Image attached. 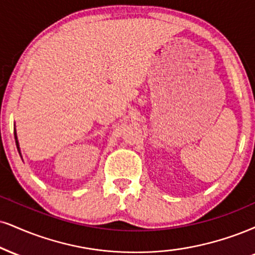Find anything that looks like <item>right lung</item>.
Listing matches in <instances>:
<instances>
[{
  "label": "right lung",
  "mask_w": 255,
  "mask_h": 255,
  "mask_svg": "<svg viewBox=\"0 0 255 255\" xmlns=\"http://www.w3.org/2000/svg\"><path fill=\"white\" fill-rule=\"evenodd\" d=\"M14 136H15V141H16V146H17V149H19V153H20V148H19V142H17V137H16V131L14 130Z\"/></svg>",
  "instance_id": "right-lung-1"
}]
</instances>
